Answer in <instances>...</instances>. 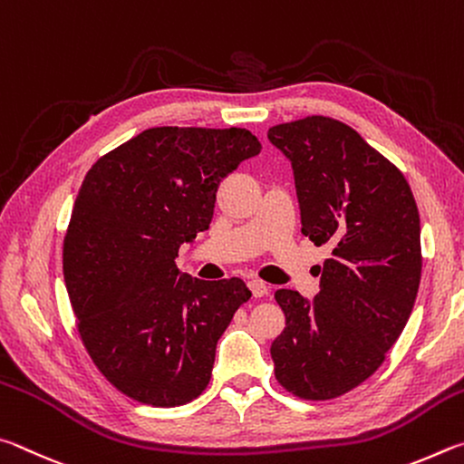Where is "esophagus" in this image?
<instances>
[{
	"label": "esophagus",
	"instance_id": "34e87169",
	"mask_svg": "<svg viewBox=\"0 0 464 464\" xmlns=\"http://www.w3.org/2000/svg\"><path fill=\"white\" fill-rule=\"evenodd\" d=\"M248 287H250V291H253L255 297H265L266 294H269V287H266V283H263L261 279L248 281Z\"/></svg>",
	"mask_w": 464,
	"mask_h": 464
}]
</instances>
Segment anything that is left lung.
Instances as JSON below:
<instances>
[{"mask_svg": "<svg viewBox=\"0 0 464 464\" xmlns=\"http://www.w3.org/2000/svg\"><path fill=\"white\" fill-rule=\"evenodd\" d=\"M291 160L302 234L332 248L312 302L277 289L285 330L275 377L302 400H334L367 381L410 320L421 277L420 214L408 181L343 121L310 116L269 128Z\"/></svg>", "mask_w": 464, "mask_h": 464, "instance_id": "obj_1", "label": "left lung"}]
</instances>
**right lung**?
<instances>
[{
	"label": "right lung",
	"instance_id": "obj_1",
	"mask_svg": "<svg viewBox=\"0 0 464 464\" xmlns=\"http://www.w3.org/2000/svg\"><path fill=\"white\" fill-rule=\"evenodd\" d=\"M261 142L245 128H149L87 170L63 246L77 328L95 367L132 400L175 408L201 395L216 344L250 291L177 269L209 227L218 185Z\"/></svg>",
	"mask_w": 464,
	"mask_h": 464
}]
</instances>
